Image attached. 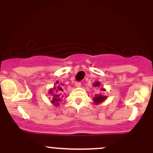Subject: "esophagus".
I'll return each mask as SVG.
<instances>
[{
    "instance_id": "esophagus-1",
    "label": "esophagus",
    "mask_w": 153,
    "mask_h": 153,
    "mask_svg": "<svg viewBox=\"0 0 153 153\" xmlns=\"http://www.w3.org/2000/svg\"><path fill=\"white\" fill-rule=\"evenodd\" d=\"M75 86H76V87H80V86H81V82H75Z\"/></svg>"
}]
</instances>
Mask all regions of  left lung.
<instances>
[{"label": "left lung", "mask_w": 153, "mask_h": 153, "mask_svg": "<svg viewBox=\"0 0 153 153\" xmlns=\"http://www.w3.org/2000/svg\"><path fill=\"white\" fill-rule=\"evenodd\" d=\"M100 85V82H96L94 84V87H99ZM103 90V89H102ZM106 99V96H103V95H96V97L94 98V101L96 103H99L103 102L105 99Z\"/></svg>", "instance_id": "obj_1"}]
</instances>
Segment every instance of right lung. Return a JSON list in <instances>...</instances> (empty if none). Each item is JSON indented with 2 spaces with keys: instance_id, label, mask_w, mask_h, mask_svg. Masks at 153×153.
I'll return each mask as SVG.
<instances>
[{
  "instance_id": "obj_1",
  "label": "right lung",
  "mask_w": 153,
  "mask_h": 153,
  "mask_svg": "<svg viewBox=\"0 0 153 153\" xmlns=\"http://www.w3.org/2000/svg\"><path fill=\"white\" fill-rule=\"evenodd\" d=\"M56 83L58 84V81L56 82ZM54 92H53V90H50V94H53V96H52V102L54 103V105H59V102L61 101V98H62V92L64 90H62V87L59 85H57V87L54 88ZM52 92H54V94H52Z\"/></svg>"
}]
</instances>
